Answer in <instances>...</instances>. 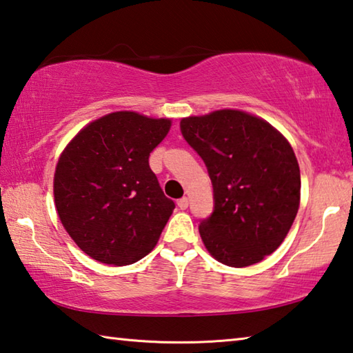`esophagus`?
Here are the masks:
<instances>
[{
	"label": "esophagus",
	"instance_id": "esophagus-1",
	"mask_svg": "<svg viewBox=\"0 0 353 353\" xmlns=\"http://www.w3.org/2000/svg\"><path fill=\"white\" fill-rule=\"evenodd\" d=\"M178 208L183 209V211H184V209L189 208V199H188V196H183V199L178 200Z\"/></svg>",
	"mask_w": 353,
	"mask_h": 353
}]
</instances>
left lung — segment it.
<instances>
[{
    "label": "left lung",
    "mask_w": 353,
    "mask_h": 353,
    "mask_svg": "<svg viewBox=\"0 0 353 353\" xmlns=\"http://www.w3.org/2000/svg\"><path fill=\"white\" fill-rule=\"evenodd\" d=\"M180 127L212 181L214 212L199 228L209 254L234 268L263 261L279 248L299 209L293 147L270 122L242 110L183 117Z\"/></svg>",
    "instance_id": "left-lung-1"
}]
</instances>
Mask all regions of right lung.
I'll use <instances>...</instances> for the list:
<instances>
[{"label": "right lung", "instance_id": "add662e5", "mask_svg": "<svg viewBox=\"0 0 353 353\" xmlns=\"http://www.w3.org/2000/svg\"><path fill=\"white\" fill-rule=\"evenodd\" d=\"M170 127L167 117L114 111L86 123L60 153L55 209L94 261L123 267L158 243L175 203L161 190L148 157Z\"/></svg>", "mask_w": 353, "mask_h": 353}]
</instances>
